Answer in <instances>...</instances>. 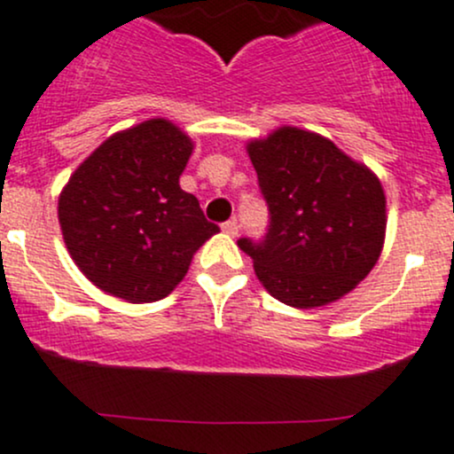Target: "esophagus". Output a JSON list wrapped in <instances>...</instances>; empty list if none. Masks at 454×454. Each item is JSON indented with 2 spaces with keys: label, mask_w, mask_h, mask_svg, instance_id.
<instances>
[{
  "label": "esophagus",
  "mask_w": 454,
  "mask_h": 454,
  "mask_svg": "<svg viewBox=\"0 0 454 454\" xmlns=\"http://www.w3.org/2000/svg\"><path fill=\"white\" fill-rule=\"evenodd\" d=\"M222 231L226 232V235L237 237V232H239V226H237L235 219H231V222H223V223H222Z\"/></svg>",
  "instance_id": "1"
}]
</instances>
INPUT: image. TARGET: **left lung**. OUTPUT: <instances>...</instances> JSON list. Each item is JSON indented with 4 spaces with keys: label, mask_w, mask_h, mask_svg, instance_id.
<instances>
[{
    "label": "left lung",
    "mask_w": 454,
    "mask_h": 454,
    "mask_svg": "<svg viewBox=\"0 0 454 454\" xmlns=\"http://www.w3.org/2000/svg\"><path fill=\"white\" fill-rule=\"evenodd\" d=\"M270 223L241 237L263 287L313 309L340 300L370 274L385 239V193L365 165L315 132L280 128L247 145Z\"/></svg>",
    "instance_id": "8db88e82"
}]
</instances>
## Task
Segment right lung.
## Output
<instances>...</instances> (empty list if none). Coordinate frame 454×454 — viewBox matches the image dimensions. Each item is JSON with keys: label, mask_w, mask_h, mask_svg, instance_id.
<instances>
[{"label": "right lung", "mask_w": 454, "mask_h": 454, "mask_svg": "<svg viewBox=\"0 0 454 454\" xmlns=\"http://www.w3.org/2000/svg\"><path fill=\"white\" fill-rule=\"evenodd\" d=\"M193 143L165 119L113 135L71 176L59 222L71 259L106 294L156 302L219 231L180 189Z\"/></svg>", "instance_id": "obj_1"}]
</instances>
